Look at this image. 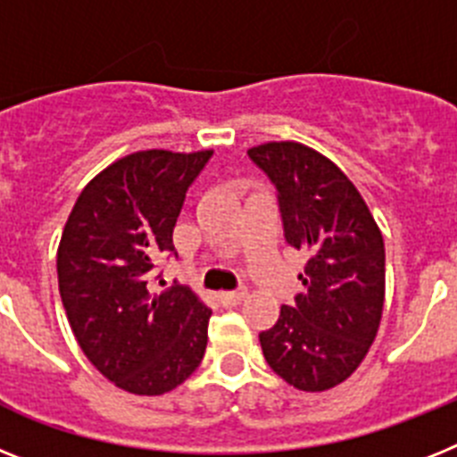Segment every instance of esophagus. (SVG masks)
Masks as SVG:
<instances>
[{"label":"esophagus","instance_id":"obj_1","mask_svg":"<svg viewBox=\"0 0 457 457\" xmlns=\"http://www.w3.org/2000/svg\"><path fill=\"white\" fill-rule=\"evenodd\" d=\"M244 296H245L244 289H232V292H220V295H218V301H220L223 305H237Z\"/></svg>","mask_w":457,"mask_h":457}]
</instances>
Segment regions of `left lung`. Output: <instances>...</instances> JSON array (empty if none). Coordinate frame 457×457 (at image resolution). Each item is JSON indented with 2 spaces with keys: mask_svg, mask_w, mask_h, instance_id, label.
<instances>
[{
  "mask_svg": "<svg viewBox=\"0 0 457 457\" xmlns=\"http://www.w3.org/2000/svg\"><path fill=\"white\" fill-rule=\"evenodd\" d=\"M248 158L276 188L285 244L308 253L301 295L260 333L264 359L299 391H327L359 368L384 308V239L354 184L299 142Z\"/></svg>",
  "mask_w": 457,
  "mask_h": 457,
  "instance_id": "8db88e82",
  "label": "left lung"
}]
</instances>
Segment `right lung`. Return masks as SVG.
<instances>
[{
    "label": "right lung",
    "mask_w": 457,
    "mask_h": 457,
    "mask_svg": "<svg viewBox=\"0 0 457 457\" xmlns=\"http://www.w3.org/2000/svg\"><path fill=\"white\" fill-rule=\"evenodd\" d=\"M212 156L130 154L87 184L63 228L57 276L73 336L129 394H168L204 356L212 311L177 280L162 292L154 285L158 260L177 255L174 225Z\"/></svg>",
    "instance_id": "add662e5"
}]
</instances>
